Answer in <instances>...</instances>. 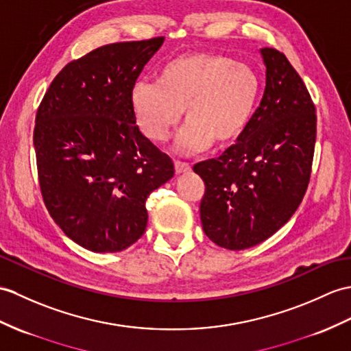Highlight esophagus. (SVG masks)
Returning <instances> with one entry per match:
<instances>
[{
    "label": "esophagus",
    "instance_id": "esophagus-1",
    "mask_svg": "<svg viewBox=\"0 0 351 351\" xmlns=\"http://www.w3.org/2000/svg\"><path fill=\"white\" fill-rule=\"evenodd\" d=\"M175 170H176V173H185V172H190L191 166H190V162L176 160L175 161Z\"/></svg>",
    "mask_w": 351,
    "mask_h": 351
}]
</instances>
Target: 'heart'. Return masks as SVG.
Instances as JSON below:
<instances>
[{
	"instance_id": "heart-1",
	"label": "heart",
	"mask_w": 351,
	"mask_h": 351,
	"mask_svg": "<svg viewBox=\"0 0 351 351\" xmlns=\"http://www.w3.org/2000/svg\"><path fill=\"white\" fill-rule=\"evenodd\" d=\"M262 82L250 65L215 53L182 55L161 69L158 82L138 80L132 89V108L142 133L166 142L181 122L176 138L181 152L224 146L245 132L254 115Z\"/></svg>"
}]
</instances>
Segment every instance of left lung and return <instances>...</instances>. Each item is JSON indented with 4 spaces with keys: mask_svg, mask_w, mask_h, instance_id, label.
Segmentation results:
<instances>
[{
    "mask_svg": "<svg viewBox=\"0 0 351 351\" xmlns=\"http://www.w3.org/2000/svg\"><path fill=\"white\" fill-rule=\"evenodd\" d=\"M266 88L238 142L218 158L194 165L205 182L203 232L239 251L263 242L296 213L311 176L315 106L282 52L263 47Z\"/></svg>",
    "mask_w": 351,
    "mask_h": 351,
    "instance_id": "left-lung-1",
    "label": "left lung"
}]
</instances>
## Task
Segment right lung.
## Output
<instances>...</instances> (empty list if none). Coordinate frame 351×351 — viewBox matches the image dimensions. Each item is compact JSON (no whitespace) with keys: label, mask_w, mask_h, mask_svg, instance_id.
<instances>
[{"label":"right lung","mask_w":351,"mask_h":351,"mask_svg":"<svg viewBox=\"0 0 351 351\" xmlns=\"http://www.w3.org/2000/svg\"><path fill=\"white\" fill-rule=\"evenodd\" d=\"M165 42L112 43L69 62L36 115L43 202L71 241L94 252L128 248L145 233L146 199L173 161L136 125L132 89Z\"/></svg>","instance_id":"obj_1"}]
</instances>
